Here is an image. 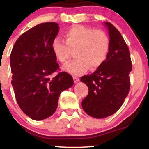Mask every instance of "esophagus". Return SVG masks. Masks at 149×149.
I'll use <instances>...</instances> for the list:
<instances>
[{
	"mask_svg": "<svg viewBox=\"0 0 149 149\" xmlns=\"http://www.w3.org/2000/svg\"><path fill=\"white\" fill-rule=\"evenodd\" d=\"M73 80H74V83H78L79 81V78L76 76H73Z\"/></svg>",
	"mask_w": 149,
	"mask_h": 149,
	"instance_id": "obj_1",
	"label": "esophagus"
}]
</instances>
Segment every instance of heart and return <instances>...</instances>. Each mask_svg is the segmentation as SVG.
<instances>
[{
  "instance_id": "b5f03b06",
  "label": "heart",
  "mask_w": 149,
  "mask_h": 149,
  "mask_svg": "<svg viewBox=\"0 0 149 149\" xmlns=\"http://www.w3.org/2000/svg\"><path fill=\"white\" fill-rule=\"evenodd\" d=\"M65 41L59 38L52 40L51 47L56 59L66 62L75 50L76 59L64 66V70L78 76L89 68L96 69L107 59L110 39L105 31L94 30L82 25H74L64 33Z\"/></svg>"
}]
</instances>
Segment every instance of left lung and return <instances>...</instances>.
<instances>
[{
  "label": "left lung",
  "instance_id": "obj_1",
  "mask_svg": "<svg viewBox=\"0 0 149 149\" xmlns=\"http://www.w3.org/2000/svg\"><path fill=\"white\" fill-rule=\"evenodd\" d=\"M104 24L110 38L107 59L93 73L80 78L89 89L82 107L95 118L111 116L121 107L129 93V74L132 66L129 48L120 33L110 22Z\"/></svg>",
  "mask_w": 149,
  "mask_h": 149
}]
</instances>
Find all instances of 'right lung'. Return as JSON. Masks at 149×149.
Here are the masks:
<instances>
[{
    "mask_svg": "<svg viewBox=\"0 0 149 149\" xmlns=\"http://www.w3.org/2000/svg\"><path fill=\"white\" fill-rule=\"evenodd\" d=\"M59 29L55 22L36 25L19 37L10 54L16 100L22 111L35 120L52 116L61 92L73 85L68 73L52 76L59 68L51 47Z\"/></svg>",
    "mask_w": 149,
    "mask_h": 149,
    "instance_id": "add662e5",
    "label": "right lung"
}]
</instances>
